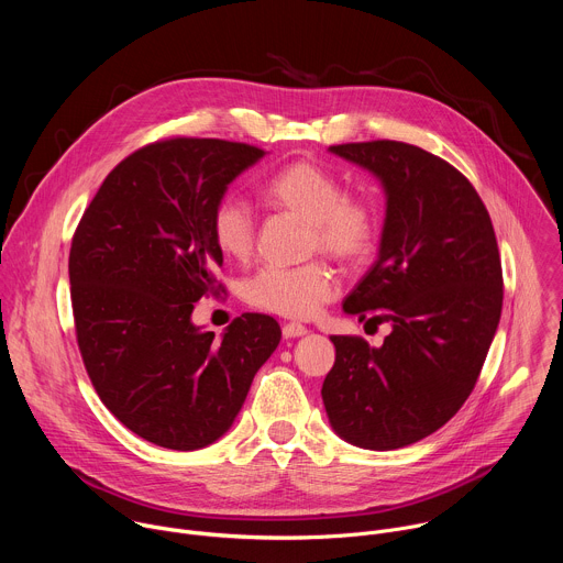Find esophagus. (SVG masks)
<instances>
[{"label": "esophagus", "instance_id": "esophagus-1", "mask_svg": "<svg viewBox=\"0 0 563 563\" xmlns=\"http://www.w3.org/2000/svg\"><path fill=\"white\" fill-rule=\"evenodd\" d=\"M307 334V328L300 325V323H285L283 325V336L285 339H298V336H305Z\"/></svg>", "mask_w": 563, "mask_h": 563}]
</instances>
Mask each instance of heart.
Wrapping results in <instances>:
<instances>
[{"label": "heart", "mask_w": 563, "mask_h": 563, "mask_svg": "<svg viewBox=\"0 0 563 563\" xmlns=\"http://www.w3.org/2000/svg\"><path fill=\"white\" fill-rule=\"evenodd\" d=\"M265 198L283 211L307 220V252H323L345 267L363 265L376 250L378 211L367 196L341 194V180L307 159L285 165L263 187ZM258 220L240 196H224L211 213L216 247L231 261H247L256 247ZM245 300L258 309L311 318L339 294V278L328 261L316 258L298 267L258 269L245 283Z\"/></svg>", "instance_id": "1"}]
</instances>
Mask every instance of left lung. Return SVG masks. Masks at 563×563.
<instances>
[{"instance_id": "obj_1", "label": "left lung", "mask_w": 563, "mask_h": 563, "mask_svg": "<svg viewBox=\"0 0 563 563\" xmlns=\"http://www.w3.org/2000/svg\"><path fill=\"white\" fill-rule=\"evenodd\" d=\"M330 151L385 189L378 258L343 309L389 320L391 332L380 347L332 336L336 361L320 394L347 443L406 448L461 410L484 367L504 305L497 235L470 180L439 155L396 140Z\"/></svg>"}]
</instances>
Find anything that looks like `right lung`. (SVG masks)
<instances>
[{
  "mask_svg": "<svg viewBox=\"0 0 563 563\" xmlns=\"http://www.w3.org/2000/svg\"><path fill=\"white\" fill-rule=\"evenodd\" d=\"M263 148L216 137L146 144L104 178L68 256L77 347L111 415L169 450L218 441L243 408L280 325L243 313L222 339L191 323L222 289L211 213Z\"/></svg>",
  "mask_w": 563,
  "mask_h": 563,
  "instance_id": "1",
  "label": "right lung"
}]
</instances>
